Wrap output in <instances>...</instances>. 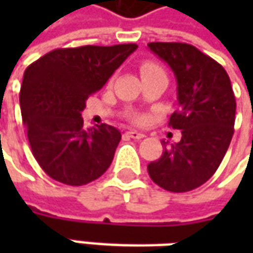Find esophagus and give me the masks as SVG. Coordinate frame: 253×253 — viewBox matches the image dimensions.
<instances>
[{
    "label": "esophagus",
    "instance_id": "1",
    "mask_svg": "<svg viewBox=\"0 0 253 253\" xmlns=\"http://www.w3.org/2000/svg\"><path fill=\"white\" fill-rule=\"evenodd\" d=\"M126 135L132 138V139H142V138H145V135L142 133V132L138 131H128L126 132Z\"/></svg>",
    "mask_w": 253,
    "mask_h": 253
}]
</instances>
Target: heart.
Returning a JSON list of instances; mask_svg holds the SVG:
<instances>
[{"instance_id": "obj_1", "label": "heart", "mask_w": 253, "mask_h": 253, "mask_svg": "<svg viewBox=\"0 0 253 253\" xmlns=\"http://www.w3.org/2000/svg\"><path fill=\"white\" fill-rule=\"evenodd\" d=\"M151 72H163L158 64L152 63V62H145L141 66V74L151 73Z\"/></svg>"}]
</instances>
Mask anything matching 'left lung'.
I'll return each instance as SVG.
<instances>
[{
    "label": "left lung",
    "instance_id": "obj_1",
    "mask_svg": "<svg viewBox=\"0 0 253 253\" xmlns=\"http://www.w3.org/2000/svg\"><path fill=\"white\" fill-rule=\"evenodd\" d=\"M148 47L174 73L180 108L169 125L181 131L177 143L162 141L165 151L148 173L162 189L184 193L204 184L224 159L234 135L235 95L225 69L197 47L179 42Z\"/></svg>",
    "mask_w": 253,
    "mask_h": 253
}]
</instances>
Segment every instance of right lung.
I'll return each mask as SVG.
<instances>
[{"mask_svg": "<svg viewBox=\"0 0 253 253\" xmlns=\"http://www.w3.org/2000/svg\"><path fill=\"white\" fill-rule=\"evenodd\" d=\"M138 44L54 49L28 66L21 114L35 159L56 181L83 186L110 168L121 141L115 126L83 128L88 95L101 90Z\"/></svg>", "mask_w": 253, "mask_h": 253, "instance_id": "obj_1", "label": "right lung"}]
</instances>
